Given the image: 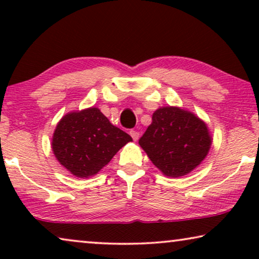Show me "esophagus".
Returning <instances> with one entry per match:
<instances>
[{
	"label": "esophagus",
	"mask_w": 259,
	"mask_h": 259,
	"mask_svg": "<svg viewBox=\"0 0 259 259\" xmlns=\"http://www.w3.org/2000/svg\"><path fill=\"white\" fill-rule=\"evenodd\" d=\"M130 134H131V137L133 138V140H134V141H137L138 139H139V137H140V133L138 132V131H136V130L130 131Z\"/></svg>",
	"instance_id": "obj_1"
}]
</instances>
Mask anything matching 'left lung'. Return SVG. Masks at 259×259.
Wrapping results in <instances>:
<instances>
[{"label": "left lung", "mask_w": 259, "mask_h": 259, "mask_svg": "<svg viewBox=\"0 0 259 259\" xmlns=\"http://www.w3.org/2000/svg\"><path fill=\"white\" fill-rule=\"evenodd\" d=\"M212 144L208 127L187 109L166 106L152 115V123L139 145L162 175H189L206 158Z\"/></svg>", "instance_id": "left-lung-1"}]
</instances>
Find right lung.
<instances>
[{
	"label": "right lung",
	"instance_id": "right-lung-1",
	"mask_svg": "<svg viewBox=\"0 0 259 259\" xmlns=\"http://www.w3.org/2000/svg\"><path fill=\"white\" fill-rule=\"evenodd\" d=\"M132 141L97 107L63 115L55 127L52 150L58 161L77 178L97 175L120 148Z\"/></svg>",
	"mask_w": 259,
	"mask_h": 259
}]
</instances>
